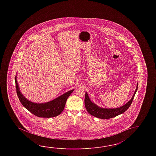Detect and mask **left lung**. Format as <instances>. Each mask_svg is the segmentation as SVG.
Listing matches in <instances>:
<instances>
[{"label":"left lung","instance_id":"obj_1","mask_svg":"<svg viewBox=\"0 0 156 156\" xmlns=\"http://www.w3.org/2000/svg\"><path fill=\"white\" fill-rule=\"evenodd\" d=\"M138 83H137L135 92L134 93L131 99L128 102H127L125 105L117 108H103L98 106L90 99L89 95L86 91L85 98V105L86 110L91 115L100 119H107L120 115L122 113H124L126 110L129 108L131 104L132 103L133 100L134 98L136 92L138 90Z\"/></svg>","mask_w":156,"mask_h":156}]
</instances>
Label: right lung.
I'll use <instances>...</instances> for the list:
<instances>
[{"mask_svg":"<svg viewBox=\"0 0 156 156\" xmlns=\"http://www.w3.org/2000/svg\"><path fill=\"white\" fill-rule=\"evenodd\" d=\"M15 82L17 95L23 106L34 115L42 118H52L60 115L64 109L67 99L74 90H71L47 103H33L26 98L21 93L17 81V75L15 77Z\"/></svg>","mask_w":156,"mask_h":156,"instance_id":"right-lung-1","label":"right lung"}]
</instances>
